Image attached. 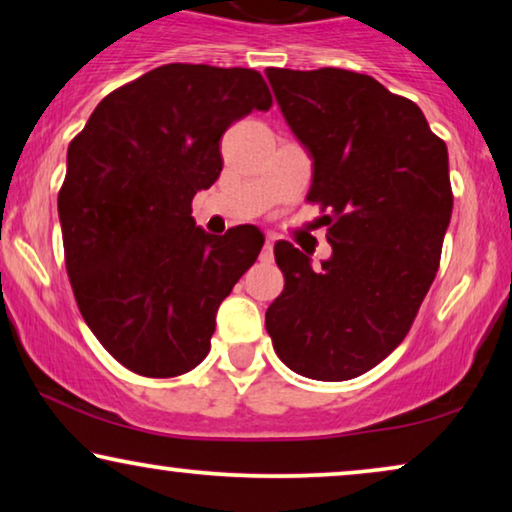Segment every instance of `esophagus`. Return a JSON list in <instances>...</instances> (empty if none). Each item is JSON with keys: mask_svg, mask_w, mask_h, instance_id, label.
I'll use <instances>...</instances> for the list:
<instances>
[{"mask_svg": "<svg viewBox=\"0 0 512 512\" xmlns=\"http://www.w3.org/2000/svg\"><path fill=\"white\" fill-rule=\"evenodd\" d=\"M272 256H275V242H272V237H268L263 244V251H261V258L263 261H272Z\"/></svg>", "mask_w": 512, "mask_h": 512, "instance_id": "esophagus-1", "label": "esophagus"}]
</instances>
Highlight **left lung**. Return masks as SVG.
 Here are the masks:
<instances>
[{
    "instance_id": "obj_1",
    "label": "left lung",
    "mask_w": 512,
    "mask_h": 512,
    "mask_svg": "<svg viewBox=\"0 0 512 512\" xmlns=\"http://www.w3.org/2000/svg\"><path fill=\"white\" fill-rule=\"evenodd\" d=\"M293 135L312 158L307 200L326 209L333 247L321 270L275 244L284 291L265 312L293 373L352 380L408 335L438 272L452 216L447 146L422 109L368 74L265 69Z\"/></svg>"
}]
</instances>
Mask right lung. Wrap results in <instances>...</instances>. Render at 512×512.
Segmentation results:
<instances>
[{"label":"right lung","instance_id":"right-lung-1","mask_svg":"<svg viewBox=\"0 0 512 512\" xmlns=\"http://www.w3.org/2000/svg\"><path fill=\"white\" fill-rule=\"evenodd\" d=\"M270 107L254 69L172 62L109 93L69 144L67 275L88 328L132 373L198 366L221 300L261 254L256 226L209 235L191 202L219 179L223 132Z\"/></svg>","mask_w":512,"mask_h":512}]
</instances>
